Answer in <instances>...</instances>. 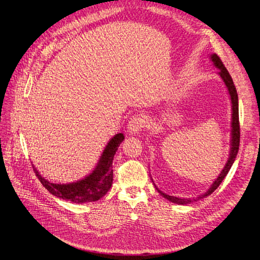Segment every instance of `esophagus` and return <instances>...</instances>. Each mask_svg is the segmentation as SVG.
Here are the masks:
<instances>
[{
  "instance_id": "obj_1",
  "label": "esophagus",
  "mask_w": 260,
  "mask_h": 260,
  "mask_svg": "<svg viewBox=\"0 0 260 260\" xmlns=\"http://www.w3.org/2000/svg\"><path fill=\"white\" fill-rule=\"evenodd\" d=\"M145 116L142 114H135L128 122V131L131 135H136V133L142 131V129L145 127Z\"/></svg>"
}]
</instances>
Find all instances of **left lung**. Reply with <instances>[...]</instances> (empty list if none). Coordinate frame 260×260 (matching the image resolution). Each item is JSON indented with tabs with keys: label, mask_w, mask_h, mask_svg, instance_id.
<instances>
[{
	"label": "left lung",
	"mask_w": 260,
	"mask_h": 260,
	"mask_svg": "<svg viewBox=\"0 0 260 260\" xmlns=\"http://www.w3.org/2000/svg\"><path fill=\"white\" fill-rule=\"evenodd\" d=\"M211 60L214 62V65L219 68V75L220 77L222 78V80L224 81L228 91H229V94L231 96V103H232V133H231V152H230V156H229V159H228V162L225 164V166L223 168V170L221 171V174L219 175V177L217 178V180H215V182L212 183V185L209 187V190L201 196H199V200L200 199H204L205 196H208L209 194H211L214 192L216 188L220 185V183L222 182V180L224 179V177L228 175V172H229L231 166L233 165L234 160H235V157L238 155L239 152V147H240V120H239V99H238V92H237V88H235V85L233 83L232 78L228 72L226 68L224 67L222 60L220 59V57L218 56L217 54H212L211 55ZM158 192L164 196L165 199L169 200L170 202H174L176 204H181V205H185V204H190L191 202H193V200L191 199H181V198H176V196H170L162 193L161 191L158 190ZM195 201V200H194Z\"/></svg>",
	"instance_id": "left-lung-1"
}]
</instances>
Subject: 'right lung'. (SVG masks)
<instances>
[{
  "instance_id": "add662e5",
  "label": "right lung",
  "mask_w": 260,
  "mask_h": 260,
  "mask_svg": "<svg viewBox=\"0 0 260 260\" xmlns=\"http://www.w3.org/2000/svg\"><path fill=\"white\" fill-rule=\"evenodd\" d=\"M124 139L122 133H118L106 145L96 168L84 179L69 184H55L42 178L34 168L36 176L42 185L51 194L62 200L74 203L95 202L108 192L113 184V159L118 146Z\"/></svg>"
}]
</instances>
